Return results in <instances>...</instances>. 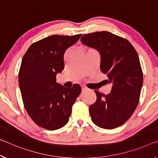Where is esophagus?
Returning <instances> with one entry per match:
<instances>
[{
	"label": "esophagus",
	"mask_w": 158,
	"mask_h": 158,
	"mask_svg": "<svg viewBox=\"0 0 158 158\" xmlns=\"http://www.w3.org/2000/svg\"><path fill=\"white\" fill-rule=\"evenodd\" d=\"M81 89H82V91H89V89L87 88V87H86V86H82Z\"/></svg>",
	"instance_id": "34e87169"
}]
</instances>
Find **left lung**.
Segmentation results:
<instances>
[{
	"label": "left lung",
	"mask_w": 158,
	"mask_h": 158,
	"mask_svg": "<svg viewBox=\"0 0 158 158\" xmlns=\"http://www.w3.org/2000/svg\"><path fill=\"white\" fill-rule=\"evenodd\" d=\"M81 41L99 52L101 71L112 84L109 94L95 91L96 101L89 107L92 122L106 129L121 126L139 102L143 72L137 52L129 41L109 31L83 35Z\"/></svg>",
	"instance_id": "1"
}]
</instances>
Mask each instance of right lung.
<instances>
[{"label":"right lung","mask_w":158,"mask_h":158,"mask_svg":"<svg viewBox=\"0 0 158 158\" xmlns=\"http://www.w3.org/2000/svg\"><path fill=\"white\" fill-rule=\"evenodd\" d=\"M81 34L52 35L32 44L22 58L19 84L25 109L39 127L56 130L69 121L72 106L81 88L70 89L56 83V75L64 67V52Z\"/></svg>","instance_id":"obj_1"}]
</instances>
